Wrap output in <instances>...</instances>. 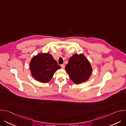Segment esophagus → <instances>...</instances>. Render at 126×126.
Wrapping results in <instances>:
<instances>
[{"mask_svg":"<svg viewBox=\"0 0 126 126\" xmlns=\"http://www.w3.org/2000/svg\"><path fill=\"white\" fill-rule=\"evenodd\" d=\"M61 67L62 68H64L65 67V65H64V64H62V65H61Z\"/></svg>","mask_w":126,"mask_h":126,"instance_id":"esophagus-1","label":"esophagus"}]
</instances>
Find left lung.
Instances as JSON below:
<instances>
[{"label":"left lung","instance_id":"left-lung-1","mask_svg":"<svg viewBox=\"0 0 126 126\" xmlns=\"http://www.w3.org/2000/svg\"><path fill=\"white\" fill-rule=\"evenodd\" d=\"M65 70L70 79L76 84L88 80L92 73V67L82 54H75L69 59Z\"/></svg>","mask_w":126,"mask_h":126}]
</instances>
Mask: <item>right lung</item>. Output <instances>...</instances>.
Returning a JSON list of instances; mask_svg holds the SVG:
<instances>
[{
  "label": "right lung",
  "mask_w": 126,
  "mask_h": 126,
  "mask_svg": "<svg viewBox=\"0 0 126 126\" xmlns=\"http://www.w3.org/2000/svg\"><path fill=\"white\" fill-rule=\"evenodd\" d=\"M30 68L33 78L41 82L49 81L54 73L61 67L49 53H40L32 58Z\"/></svg>",
  "instance_id": "1"
}]
</instances>
